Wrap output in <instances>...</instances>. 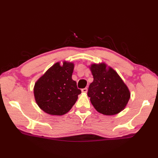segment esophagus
I'll return each instance as SVG.
<instances>
[{
  "label": "esophagus",
  "instance_id": "34e87169",
  "mask_svg": "<svg viewBox=\"0 0 158 158\" xmlns=\"http://www.w3.org/2000/svg\"><path fill=\"white\" fill-rule=\"evenodd\" d=\"M81 92H83V93H87V92H88V88H83L81 89Z\"/></svg>",
  "mask_w": 158,
  "mask_h": 158
}]
</instances>
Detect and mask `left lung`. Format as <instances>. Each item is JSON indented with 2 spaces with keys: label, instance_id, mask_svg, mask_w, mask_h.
Masks as SVG:
<instances>
[{
  "label": "left lung",
  "instance_id": "1",
  "mask_svg": "<svg viewBox=\"0 0 158 158\" xmlns=\"http://www.w3.org/2000/svg\"><path fill=\"white\" fill-rule=\"evenodd\" d=\"M94 81L89 86L88 96L97 111L113 115L122 111L130 99V94L115 70L106 69L105 64H92Z\"/></svg>",
  "mask_w": 158,
  "mask_h": 158
}]
</instances>
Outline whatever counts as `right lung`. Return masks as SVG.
Listing matches in <instances>:
<instances>
[{
    "mask_svg": "<svg viewBox=\"0 0 158 158\" xmlns=\"http://www.w3.org/2000/svg\"><path fill=\"white\" fill-rule=\"evenodd\" d=\"M73 63L59 62L53 65L35 85L36 102L43 111L53 115H62L75 105L81 91L72 79Z\"/></svg>",
    "mask_w": 158,
    "mask_h": 158,
    "instance_id": "obj_1",
    "label": "right lung"
}]
</instances>
